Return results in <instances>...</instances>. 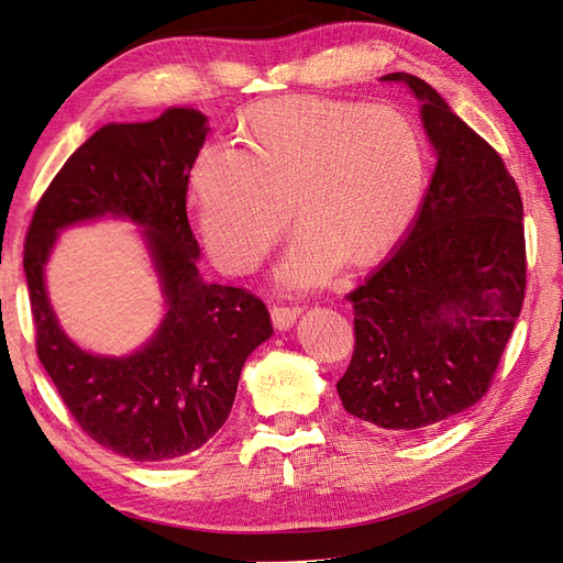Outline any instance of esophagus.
<instances>
[{"instance_id":"esophagus-1","label":"esophagus","mask_w":563,"mask_h":563,"mask_svg":"<svg viewBox=\"0 0 563 563\" xmlns=\"http://www.w3.org/2000/svg\"><path fill=\"white\" fill-rule=\"evenodd\" d=\"M298 314H300V308H288V305H275V308L269 310L272 323H275V329H279V331L291 329Z\"/></svg>"}]
</instances>
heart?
Listing matches in <instances>:
<instances>
[{
    "mask_svg": "<svg viewBox=\"0 0 563 563\" xmlns=\"http://www.w3.org/2000/svg\"><path fill=\"white\" fill-rule=\"evenodd\" d=\"M244 150L209 143L190 168L197 225L211 258L249 272L302 220L279 265L286 286L327 282L343 258L364 267L399 244L428 185L424 139L404 110L284 96L251 106Z\"/></svg>",
    "mask_w": 563,
    "mask_h": 563,
    "instance_id": "heart-1",
    "label": "heart"
}]
</instances>
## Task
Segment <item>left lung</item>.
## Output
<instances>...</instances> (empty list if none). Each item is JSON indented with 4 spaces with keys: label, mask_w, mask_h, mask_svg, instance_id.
Returning <instances> with one entry per match:
<instances>
[{
    "label": "left lung",
    "mask_w": 563,
    "mask_h": 563,
    "mask_svg": "<svg viewBox=\"0 0 563 563\" xmlns=\"http://www.w3.org/2000/svg\"><path fill=\"white\" fill-rule=\"evenodd\" d=\"M404 81L437 168L401 246L356 286L354 352L338 395L383 430H420L479 401L526 294L523 203L503 157L428 81Z\"/></svg>",
    "instance_id": "8db88e82"
}]
</instances>
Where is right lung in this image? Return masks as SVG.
Returning <instances> with one entry per match:
<instances>
[{"instance_id":"1","label":"right lung","mask_w":563,"mask_h":563,"mask_svg":"<svg viewBox=\"0 0 563 563\" xmlns=\"http://www.w3.org/2000/svg\"><path fill=\"white\" fill-rule=\"evenodd\" d=\"M207 117L172 108L155 122L108 124L75 150L37 201L25 236V277L37 356L63 404L96 444L157 463L201 449L232 411L246 356L272 335L269 312L246 288L199 277L187 183ZM103 214L143 224L169 310L129 357L77 349L57 327L43 265L57 230Z\"/></svg>"}]
</instances>
